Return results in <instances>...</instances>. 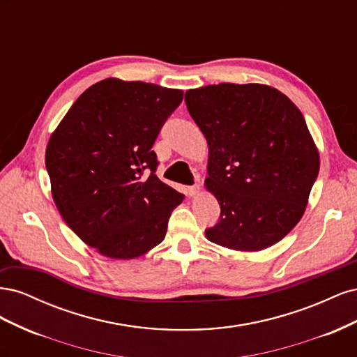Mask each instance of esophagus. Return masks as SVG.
I'll return each mask as SVG.
<instances>
[{"label": "esophagus", "instance_id": "esophagus-1", "mask_svg": "<svg viewBox=\"0 0 357 357\" xmlns=\"http://www.w3.org/2000/svg\"><path fill=\"white\" fill-rule=\"evenodd\" d=\"M199 190H201V186H199V185H193V186H189V188H188V193H189V197H195V195H198Z\"/></svg>", "mask_w": 357, "mask_h": 357}]
</instances>
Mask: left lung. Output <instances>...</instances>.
<instances>
[{
  "label": "left lung",
  "instance_id": "1",
  "mask_svg": "<svg viewBox=\"0 0 357 357\" xmlns=\"http://www.w3.org/2000/svg\"><path fill=\"white\" fill-rule=\"evenodd\" d=\"M185 101L207 138L205 186L220 204L207 238L243 252L278 243L302 218L319 176L304 116L284 93L257 83L204 86Z\"/></svg>",
  "mask_w": 357,
  "mask_h": 357
}]
</instances>
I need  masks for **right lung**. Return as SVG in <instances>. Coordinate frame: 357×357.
I'll return each instance as SVG.
<instances>
[{
    "instance_id": "obj_1",
    "label": "right lung",
    "mask_w": 357,
    "mask_h": 357,
    "mask_svg": "<svg viewBox=\"0 0 357 357\" xmlns=\"http://www.w3.org/2000/svg\"><path fill=\"white\" fill-rule=\"evenodd\" d=\"M183 91L105 79L86 89L52 134L46 169L62 219L113 259H134L164 241L185 195L155 174L152 150Z\"/></svg>"
}]
</instances>
